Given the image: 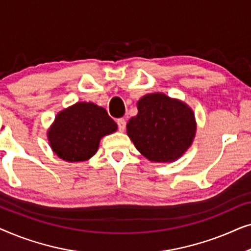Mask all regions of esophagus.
Returning a JSON list of instances; mask_svg holds the SVG:
<instances>
[{"instance_id": "obj_1", "label": "esophagus", "mask_w": 251, "mask_h": 251, "mask_svg": "<svg viewBox=\"0 0 251 251\" xmlns=\"http://www.w3.org/2000/svg\"><path fill=\"white\" fill-rule=\"evenodd\" d=\"M116 123H118V128H119L120 131H125L126 125V120L125 119H118V120H116Z\"/></svg>"}]
</instances>
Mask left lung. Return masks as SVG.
Masks as SVG:
<instances>
[{"instance_id": "8db88e82", "label": "left lung", "mask_w": 251, "mask_h": 251, "mask_svg": "<svg viewBox=\"0 0 251 251\" xmlns=\"http://www.w3.org/2000/svg\"><path fill=\"white\" fill-rule=\"evenodd\" d=\"M137 107L138 114L126 125L136 149L154 162H170L183 155L197 129L193 111L163 94L144 96Z\"/></svg>"}]
</instances>
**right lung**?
<instances>
[{"instance_id": "add662e5", "label": "right lung", "mask_w": 251, "mask_h": 251, "mask_svg": "<svg viewBox=\"0 0 251 251\" xmlns=\"http://www.w3.org/2000/svg\"><path fill=\"white\" fill-rule=\"evenodd\" d=\"M116 129L118 126L105 108L92 102H76L57 115L48 138L60 159L78 162L95 155L101 137Z\"/></svg>"}]
</instances>
